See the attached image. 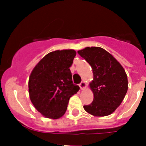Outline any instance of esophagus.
<instances>
[{"mask_svg":"<svg viewBox=\"0 0 146 146\" xmlns=\"http://www.w3.org/2000/svg\"><path fill=\"white\" fill-rule=\"evenodd\" d=\"M79 86H80V89L83 90V89H85V88H86V83H85V82L84 81H82V82H80V84H79Z\"/></svg>","mask_w":146,"mask_h":146,"instance_id":"1","label":"esophagus"}]
</instances>
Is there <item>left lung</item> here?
Masks as SVG:
<instances>
[{
    "mask_svg": "<svg viewBox=\"0 0 146 146\" xmlns=\"http://www.w3.org/2000/svg\"><path fill=\"white\" fill-rule=\"evenodd\" d=\"M92 67L93 80L90 88L94 95L92 102L84 110L95 117H105L114 112L128 90L125 70L108 51L101 47H86L78 51Z\"/></svg>",
    "mask_w": 146,
    "mask_h": 146,
    "instance_id": "left-lung-1",
    "label": "left lung"
}]
</instances>
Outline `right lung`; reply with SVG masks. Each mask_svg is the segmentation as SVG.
Returning <instances> with one entry per match:
<instances>
[{
    "instance_id": "right-lung-1",
    "label": "right lung",
    "mask_w": 146,
    "mask_h": 146,
    "mask_svg": "<svg viewBox=\"0 0 146 146\" xmlns=\"http://www.w3.org/2000/svg\"><path fill=\"white\" fill-rule=\"evenodd\" d=\"M76 55L73 49L48 53L35 66L29 78V95L34 107L44 117L61 118L70 97L80 88L74 85L69 68Z\"/></svg>"
}]
</instances>
